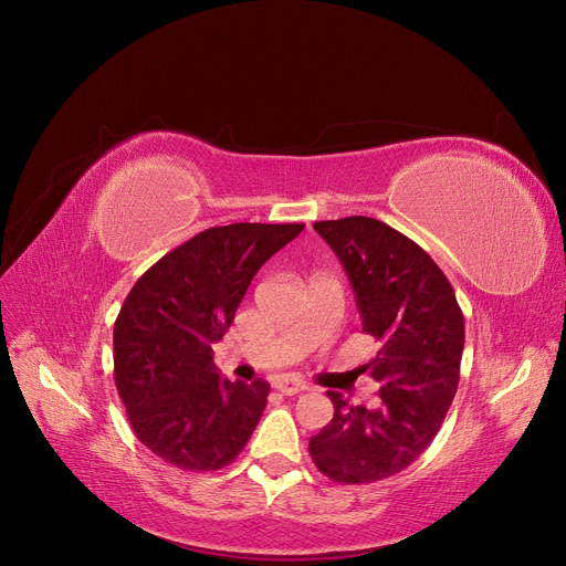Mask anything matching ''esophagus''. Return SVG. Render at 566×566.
Wrapping results in <instances>:
<instances>
[{"label": "esophagus", "mask_w": 566, "mask_h": 566, "mask_svg": "<svg viewBox=\"0 0 566 566\" xmlns=\"http://www.w3.org/2000/svg\"><path fill=\"white\" fill-rule=\"evenodd\" d=\"M272 387H274L276 391L285 394V396H294V394H300V391L306 389V385H304L302 380H297V378H285V375H279V378H274V380H272Z\"/></svg>", "instance_id": "1"}]
</instances>
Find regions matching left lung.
<instances>
[{"mask_svg":"<svg viewBox=\"0 0 566 566\" xmlns=\"http://www.w3.org/2000/svg\"><path fill=\"white\" fill-rule=\"evenodd\" d=\"M355 290L378 355L361 370L382 385L378 406L327 391L334 419L311 438V459L338 483H373L415 463L433 442L459 389L463 311L442 269L391 226L347 217L313 223Z\"/></svg>","mask_w":566,"mask_h":566,"instance_id":"left-lung-1","label":"left lung"}]
</instances>
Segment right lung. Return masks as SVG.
I'll list each match as a JSON object with an SVG mask.
<instances>
[{"label":"right lung","mask_w":566,"mask_h":566,"mask_svg":"<svg viewBox=\"0 0 566 566\" xmlns=\"http://www.w3.org/2000/svg\"><path fill=\"white\" fill-rule=\"evenodd\" d=\"M304 223L209 228L151 264L115 322V385L136 438L166 463L209 472L247 447L264 380L230 382L211 359L258 269Z\"/></svg>","instance_id":"add662e5"}]
</instances>
